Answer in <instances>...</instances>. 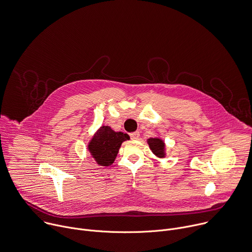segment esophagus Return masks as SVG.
<instances>
[{"instance_id":"obj_1","label":"esophagus","mask_w":252,"mask_h":252,"mask_svg":"<svg viewBox=\"0 0 252 252\" xmlns=\"http://www.w3.org/2000/svg\"><path fill=\"white\" fill-rule=\"evenodd\" d=\"M130 137H131V139H132V140H138V139H139V137H140V133H139L138 131L133 132V133H131V134H130Z\"/></svg>"}]
</instances>
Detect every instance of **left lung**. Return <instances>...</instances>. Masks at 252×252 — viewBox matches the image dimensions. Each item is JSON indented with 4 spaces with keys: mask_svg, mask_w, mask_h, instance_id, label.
I'll use <instances>...</instances> for the list:
<instances>
[{
    "mask_svg": "<svg viewBox=\"0 0 252 252\" xmlns=\"http://www.w3.org/2000/svg\"><path fill=\"white\" fill-rule=\"evenodd\" d=\"M147 143H148L151 151H152L155 156H157L158 158H165L166 145H165V142L161 138H159V137L149 138L147 140Z\"/></svg>",
    "mask_w": 252,
    "mask_h": 252,
    "instance_id": "8db88e82",
    "label": "left lung"
}]
</instances>
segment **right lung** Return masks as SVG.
I'll list each match as a JSON object with an SVG mask.
<instances>
[{"label": "right lung", "mask_w": 252, "mask_h": 252, "mask_svg": "<svg viewBox=\"0 0 252 252\" xmlns=\"http://www.w3.org/2000/svg\"><path fill=\"white\" fill-rule=\"evenodd\" d=\"M129 139L126 133L115 132L109 126H101L92 136L87 149L99 166L108 167L114 163L121 144Z\"/></svg>", "instance_id": "obj_1"}]
</instances>
